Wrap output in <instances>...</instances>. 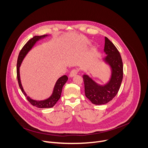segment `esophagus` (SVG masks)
<instances>
[{
	"label": "esophagus",
	"mask_w": 148,
	"mask_h": 148,
	"mask_svg": "<svg viewBox=\"0 0 148 148\" xmlns=\"http://www.w3.org/2000/svg\"><path fill=\"white\" fill-rule=\"evenodd\" d=\"M78 72V70L73 69V70H71V72H70V77H74V76L76 75L77 74Z\"/></svg>",
	"instance_id": "1"
}]
</instances>
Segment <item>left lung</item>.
Wrapping results in <instances>:
<instances>
[{"label": "left lung", "instance_id": "8db88e82", "mask_svg": "<svg viewBox=\"0 0 148 148\" xmlns=\"http://www.w3.org/2000/svg\"><path fill=\"white\" fill-rule=\"evenodd\" d=\"M104 52L107 56L103 60L111 69V77L103 86L95 82L88 75L84 74L86 97L94 104L102 105L111 101L117 94L123 78V62L116 47L107 38L105 37Z\"/></svg>", "mask_w": 148, "mask_h": 148}]
</instances>
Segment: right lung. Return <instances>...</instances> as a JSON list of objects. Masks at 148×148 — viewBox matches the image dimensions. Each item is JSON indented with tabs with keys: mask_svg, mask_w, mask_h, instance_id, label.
I'll return each instance as SVG.
<instances>
[{
	"mask_svg": "<svg viewBox=\"0 0 148 148\" xmlns=\"http://www.w3.org/2000/svg\"><path fill=\"white\" fill-rule=\"evenodd\" d=\"M48 35L47 34H45L43 36H35L33 38H32L30 40H29L27 42L26 44L23 46L22 49L20 51L18 56V58H17V77L18 86L21 90H22L23 94L27 98V99L29 101V102L32 105H33V106H35L40 108H51L54 107L55 104L56 103V102L58 101V99L61 97L63 86H64V85L68 80V77L66 75L60 77L55 84L52 95L49 98L45 100L36 101L30 98L29 96H27V95L26 94V92H25L23 88L22 83H21V81H20V70H19L20 67L21 66V64H22V61L25 57V56H26V54L28 53V52L32 49V48L36 44V42L41 38L46 37Z\"/></svg>",
	"mask_w": 148,
	"mask_h": 148,
	"instance_id": "right-lung-1",
	"label": "right lung"
}]
</instances>
